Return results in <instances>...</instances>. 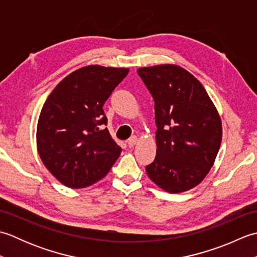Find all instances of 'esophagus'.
<instances>
[{
  "instance_id": "esophagus-1",
  "label": "esophagus",
  "mask_w": 257,
  "mask_h": 257,
  "mask_svg": "<svg viewBox=\"0 0 257 257\" xmlns=\"http://www.w3.org/2000/svg\"><path fill=\"white\" fill-rule=\"evenodd\" d=\"M137 141H138V138L136 137V136H133L132 138L128 139V141H127V145H128L129 148H133V147H134L136 144H137Z\"/></svg>"
}]
</instances>
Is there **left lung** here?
I'll return each instance as SVG.
<instances>
[{"instance_id":"left-lung-1","label":"left lung","mask_w":257,"mask_h":257,"mask_svg":"<svg viewBox=\"0 0 257 257\" xmlns=\"http://www.w3.org/2000/svg\"><path fill=\"white\" fill-rule=\"evenodd\" d=\"M155 100V161L146 167L152 182L181 193L203 181L222 141V121L204 87L173 64L138 68Z\"/></svg>"}]
</instances>
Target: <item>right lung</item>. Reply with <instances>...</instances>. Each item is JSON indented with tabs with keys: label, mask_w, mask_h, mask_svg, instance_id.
<instances>
[{
	"label": "right lung",
	"mask_w": 257,
	"mask_h": 257,
	"mask_svg": "<svg viewBox=\"0 0 257 257\" xmlns=\"http://www.w3.org/2000/svg\"><path fill=\"white\" fill-rule=\"evenodd\" d=\"M128 68L88 65L66 76L43 106L36 129L41 160L68 188H86L110 170L121 148L107 128L103 103Z\"/></svg>",
	"instance_id": "right-lung-1"
}]
</instances>
